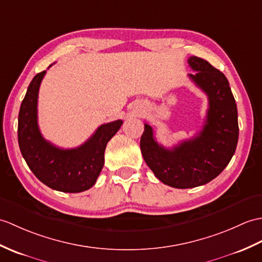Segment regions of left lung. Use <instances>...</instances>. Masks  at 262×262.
I'll list each match as a JSON object with an SVG mask.
<instances>
[{
  "label": "left lung",
  "mask_w": 262,
  "mask_h": 262,
  "mask_svg": "<svg viewBox=\"0 0 262 262\" xmlns=\"http://www.w3.org/2000/svg\"><path fill=\"white\" fill-rule=\"evenodd\" d=\"M187 62L196 71L188 77L209 98L202 130L173 148L157 143L148 124L141 137L146 164L164 184L176 188L196 187L215 179L232 159L239 138L238 111L227 77L202 58L190 57Z\"/></svg>",
  "instance_id": "left-lung-1"
}]
</instances>
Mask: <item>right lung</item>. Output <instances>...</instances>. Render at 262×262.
Segmentation results:
<instances>
[{
	"instance_id": "right-lung-1",
	"label": "right lung",
	"mask_w": 262,
	"mask_h": 262,
	"mask_svg": "<svg viewBox=\"0 0 262 262\" xmlns=\"http://www.w3.org/2000/svg\"><path fill=\"white\" fill-rule=\"evenodd\" d=\"M46 72L34 76L20 107L17 139L22 156L32 173L50 188L64 193L89 190L102 169L106 145L123 120L99 126L87 142L76 148L63 149L46 141L38 125V95Z\"/></svg>"
}]
</instances>
